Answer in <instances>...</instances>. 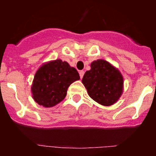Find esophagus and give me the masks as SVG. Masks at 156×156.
Returning <instances> with one entry per match:
<instances>
[{
	"mask_svg": "<svg viewBox=\"0 0 156 156\" xmlns=\"http://www.w3.org/2000/svg\"><path fill=\"white\" fill-rule=\"evenodd\" d=\"M80 78L82 79L83 76V74H84V71H80Z\"/></svg>",
	"mask_w": 156,
	"mask_h": 156,
	"instance_id": "obj_1",
	"label": "esophagus"
}]
</instances>
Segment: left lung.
I'll use <instances>...</instances> for the list:
<instances>
[{"label":"left lung","mask_w":156,"mask_h":156,"mask_svg":"<svg viewBox=\"0 0 156 156\" xmlns=\"http://www.w3.org/2000/svg\"><path fill=\"white\" fill-rule=\"evenodd\" d=\"M83 84L88 95L98 104L110 106L116 103L123 91V77L119 69L104 59L92 62L85 73Z\"/></svg>","instance_id":"obj_1"}]
</instances>
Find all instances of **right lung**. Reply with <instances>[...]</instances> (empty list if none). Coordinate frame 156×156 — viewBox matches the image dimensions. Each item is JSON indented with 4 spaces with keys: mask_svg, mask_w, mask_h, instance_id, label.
<instances>
[{
    "mask_svg": "<svg viewBox=\"0 0 156 156\" xmlns=\"http://www.w3.org/2000/svg\"><path fill=\"white\" fill-rule=\"evenodd\" d=\"M80 75L67 62L56 59L45 62L36 72L31 92L40 105L51 108L66 98L69 87L79 80Z\"/></svg>",
    "mask_w": 156,
    "mask_h": 156,
    "instance_id": "add662e5",
    "label": "right lung"
}]
</instances>
